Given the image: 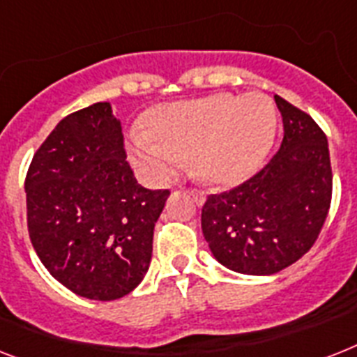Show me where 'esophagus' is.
<instances>
[{"instance_id":"esophagus-1","label":"esophagus","mask_w":357,"mask_h":357,"mask_svg":"<svg viewBox=\"0 0 357 357\" xmlns=\"http://www.w3.org/2000/svg\"><path fill=\"white\" fill-rule=\"evenodd\" d=\"M188 196H190V198H192L194 202H196V204H198V205H204L205 194L202 192V190H196V188H190V190H188Z\"/></svg>"}]
</instances>
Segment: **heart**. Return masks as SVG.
Listing matches in <instances>:
<instances>
[{"label": "heart", "mask_w": 357, "mask_h": 357, "mask_svg": "<svg viewBox=\"0 0 357 357\" xmlns=\"http://www.w3.org/2000/svg\"><path fill=\"white\" fill-rule=\"evenodd\" d=\"M279 112L266 93H216L165 104L149 115V133L133 135L130 155L153 179L170 178L179 161L211 185H233L260 169L273 146Z\"/></svg>", "instance_id": "1"}]
</instances>
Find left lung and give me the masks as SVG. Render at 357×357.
Here are the masks:
<instances>
[{"mask_svg":"<svg viewBox=\"0 0 357 357\" xmlns=\"http://www.w3.org/2000/svg\"><path fill=\"white\" fill-rule=\"evenodd\" d=\"M284 137L271 161L238 187L211 194L202 229L222 266L273 275L308 253L332 202L328 141L314 119L275 95Z\"/></svg>","mask_w":357,"mask_h":357,"instance_id":"8db88e82","label":"left lung"}]
</instances>
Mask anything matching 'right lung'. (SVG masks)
<instances>
[{
	"mask_svg": "<svg viewBox=\"0 0 357 357\" xmlns=\"http://www.w3.org/2000/svg\"><path fill=\"white\" fill-rule=\"evenodd\" d=\"M25 192L29 236L58 282L93 301L137 288L170 192L137 183L112 104H91L56 124L34 153Z\"/></svg>",
	"mask_w": 357,
	"mask_h": 357,
	"instance_id": "right-lung-1",
	"label": "right lung"
}]
</instances>
